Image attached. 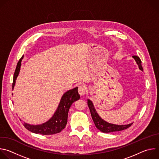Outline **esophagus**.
<instances>
[{"label": "esophagus", "instance_id": "esophagus-1", "mask_svg": "<svg viewBox=\"0 0 159 159\" xmlns=\"http://www.w3.org/2000/svg\"><path fill=\"white\" fill-rule=\"evenodd\" d=\"M78 92L80 96H84L86 93V86L82 84L79 86Z\"/></svg>", "mask_w": 159, "mask_h": 159}]
</instances>
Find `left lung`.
<instances>
[{
	"mask_svg": "<svg viewBox=\"0 0 159 159\" xmlns=\"http://www.w3.org/2000/svg\"><path fill=\"white\" fill-rule=\"evenodd\" d=\"M133 58L136 61H137V63L139 66V69L143 71V67L142 66V61H141L140 58L138 56H136V55L133 56ZM87 104L89 107L93 120L96 128L99 130H100L101 131H102L103 133H111V132L121 131V130H123V129H125L129 128L132 125V123H131V124L125 125H117L109 123L104 121L102 119H101V117L98 115V113L96 111L91 101L88 100Z\"/></svg>",
	"mask_w": 159,
	"mask_h": 159,
	"instance_id": "left-lung-1",
	"label": "left lung"
}]
</instances>
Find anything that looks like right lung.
Wrapping results in <instances>:
<instances>
[{"mask_svg": "<svg viewBox=\"0 0 159 159\" xmlns=\"http://www.w3.org/2000/svg\"><path fill=\"white\" fill-rule=\"evenodd\" d=\"M23 58L22 56L17 63L16 66L12 83V89L15 85L16 78L19 74L21 65V61ZM80 99V95L78 93V87H75L65 93L60 101L59 106L52 118L47 122L40 125H30L24 123V126L29 131L41 134H53L60 133L65 128L67 123L68 112L72 103Z\"/></svg>", "mask_w": 159, "mask_h": 159, "instance_id": "1", "label": "right lung"}]
</instances>
